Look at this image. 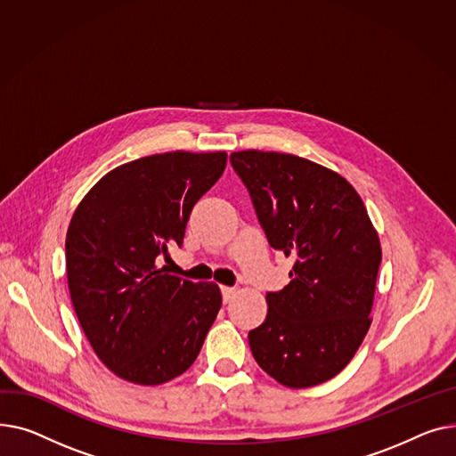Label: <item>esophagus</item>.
<instances>
[{
	"mask_svg": "<svg viewBox=\"0 0 456 456\" xmlns=\"http://www.w3.org/2000/svg\"><path fill=\"white\" fill-rule=\"evenodd\" d=\"M221 292H223V300H224V304H228V302L233 298L235 289H233V287H221Z\"/></svg>",
	"mask_w": 456,
	"mask_h": 456,
	"instance_id": "1",
	"label": "esophagus"
}]
</instances>
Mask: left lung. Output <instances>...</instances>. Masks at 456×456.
Masks as SVG:
<instances>
[{"label": "left lung", "instance_id": "8db88e82", "mask_svg": "<svg viewBox=\"0 0 456 456\" xmlns=\"http://www.w3.org/2000/svg\"><path fill=\"white\" fill-rule=\"evenodd\" d=\"M269 245L294 259L290 281L265 297L248 333L256 362L289 388L326 383L346 368L370 324L381 263L379 235L355 187L307 158L232 152Z\"/></svg>", "mask_w": 456, "mask_h": 456}]
</instances>
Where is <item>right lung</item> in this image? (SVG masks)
<instances>
[{
  "mask_svg": "<svg viewBox=\"0 0 456 456\" xmlns=\"http://www.w3.org/2000/svg\"><path fill=\"white\" fill-rule=\"evenodd\" d=\"M226 152H162L106 173L78 202L66 233L73 309L99 361L118 378L164 385L190 368L223 305L213 281L158 266L182 245L197 200Z\"/></svg>",
  "mask_w": 456,
  "mask_h": 456,
  "instance_id": "obj_1",
  "label": "right lung"
}]
</instances>
